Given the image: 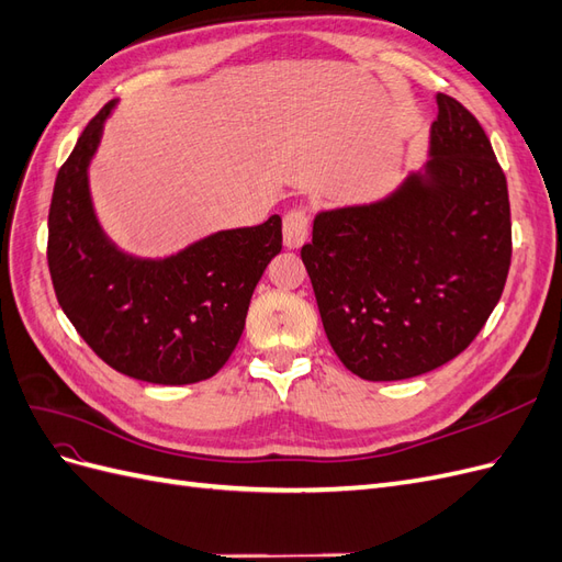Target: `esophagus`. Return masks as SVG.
<instances>
[{
    "instance_id": "1",
    "label": "esophagus",
    "mask_w": 562,
    "mask_h": 562,
    "mask_svg": "<svg viewBox=\"0 0 562 562\" xmlns=\"http://www.w3.org/2000/svg\"><path fill=\"white\" fill-rule=\"evenodd\" d=\"M310 236V211L293 209L283 217V244L285 248H300Z\"/></svg>"
}]
</instances>
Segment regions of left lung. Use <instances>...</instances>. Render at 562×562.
Wrapping results in <instances>:
<instances>
[{
  "instance_id": "8db88e82",
  "label": "left lung",
  "mask_w": 562,
  "mask_h": 562,
  "mask_svg": "<svg viewBox=\"0 0 562 562\" xmlns=\"http://www.w3.org/2000/svg\"><path fill=\"white\" fill-rule=\"evenodd\" d=\"M429 159L378 201L318 211L302 262L337 359L370 382L462 353L512 265L506 176L475 116L438 93Z\"/></svg>"
}]
</instances>
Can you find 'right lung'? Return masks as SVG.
Masks as SVG:
<instances>
[{"instance_id": "add662e5", "label": "right lung", "mask_w": 562, "mask_h": 562, "mask_svg": "<svg viewBox=\"0 0 562 562\" xmlns=\"http://www.w3.org/2000/svg\"><path fill=\"white\" fill-rule=\"evenodd\" d=\"M119 100L83 128L60 166L48 209V271L65 316L100 359L151 384H194L227 363L267 265L281 252V217L220 229L166 258L119 248L93 209L89 166Z\"/></svg>"}]
</instances>
